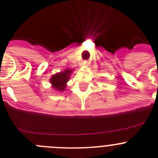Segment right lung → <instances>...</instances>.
<instances>
[{"label":"right lung","instance_id":"obj_1","mask_svg":"<svg viewBox=\"0 0 158 158\" xmlns=\"http://www.w3.org/2000/svg\"><path fill=\"white\" fill-rule=\"evenodd\" d=\"M72 70H67L61 72L60 73L54 75L51 79V82L54 89L57 90L63 91L66 86V82L69 81V76L71 75Z\"/></svg>","mask_w":158,"mask_h":158}]
</instances>
